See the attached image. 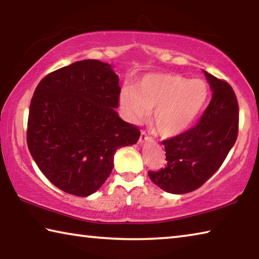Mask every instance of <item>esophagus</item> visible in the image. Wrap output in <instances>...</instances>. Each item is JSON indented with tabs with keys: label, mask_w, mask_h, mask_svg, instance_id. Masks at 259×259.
Instances as JSON below:
<instances>
[{
	"label": "esophagus",
	"mask_w": 259,
	"mask_h": 259,
	"mask_svg": "<svg viewBox=\"0 0 259 259\" xmlns=\"http://www.w3.org/2000/svg\"><path fill=\"white\" fill-rule=\"evenodd\" d=\"M152 139L149 137V136L146 134V131L145 130H142V133H140V138H139V143L140 144H143V143H145V142H149V140Z\"/></svg>",
	"instance_id": "obj_1"
}]
</instances>
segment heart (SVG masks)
I'll list each match as a JSON object with an SVG mask.
<instances>
[{
  "label": "heart",
  "mask_w": 259,
  "mask_h": 259,
  "mask_svg": "<svg viewBox=\"0 0 259 259\" xmlns=\"http://www.w3.org/2000/svg\"><path fill=\"white\" fill-rule=\"evenodd\" d=\"M209 97L207 83L180 74L152 73L137 86L124 87L120 104L134 123H140L154 109L152 123L159 135L176 137L190 128Z\"/></svg>",
  "instance_id": "heart-1"
}]
</instances>
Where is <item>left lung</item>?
Wrapping results in <instances>:
<instances>
[{
  "instance_id": "left-lung-1",
  "label": "left lung",
  "mask_w": 259,
  "mask_h": 259,
  "mask_svg": "<svg viewBox=\"0 0 259 259\" xmlns=\"http://www.w3.org/2000/svg\"><path fill=\"white\" fill-rule=\"evenodd\" d=\"M213 96L198 123L163 140L165 167L148 171L155 185L170 194L198 189L219 170L238 137L239 106L232 87L204 71Z\"/></svg>"
}]
</instances>
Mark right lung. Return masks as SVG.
<instances>
[{
    "mask_svg": "<svg viewBox=\"0 0 259 259\" xmlns=\"http://www.w3.org/2000/svg\"><path fill=\"white\" fill-rule=\"evenodd\" d=\"M119 77L110 64L78 61L41 79L31 98L27 144L41 173L59 189L87 197L105 182L117 148L138 142L121 119Z\"/></svg>",
    "mask_w": 259,
    "mask_h": 259,
    "instance_id": "right-lung-1",
    "label": "right lung"
}]
</instances>
